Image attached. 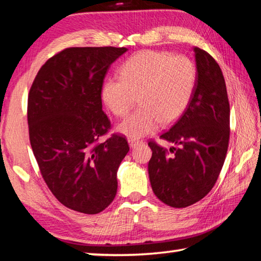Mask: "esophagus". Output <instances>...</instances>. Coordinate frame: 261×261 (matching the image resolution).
Returning <instances> with one entry per match:
<instances>
[{"label": "esophagus", "instance_id": "34e87169", "mask_svg": "<svg viewBox=\"0 0 261 261\" xmlns=\"http://www.w3.org/2000/svg\"><path fill=\"white\" fill-rule=\"evenodd\" d=\"M127 141H129V145H130L131 147H136L137 145H139V144L143 143V140L137 139V138H129V139H127Z\"/></svg>", "mask_w": 261, "mask_h": 261}]
</instances>
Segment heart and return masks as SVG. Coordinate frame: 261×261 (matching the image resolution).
<instances>
[{
	"label": "heart",
	"mask_w": 261,
	"mask_h": 261,
	"mask_svg": "<svg viewBox=\"0 0 261 261\" xmlns=\"http://www.w3.org/2000/svg\"><path fill=\"white\" fill-rule=\"evenodd\" d=\"M197 83L194 62L185 55L144 50L132 55L120 68V78L102 87L106 106L124 117L138 98L140 108L117 126L129 138H140L168 125L184 113Z\"/></svg>",
	"instance_id": "b5f03b06"
}]
</instances>
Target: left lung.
<instances>
[{
	"mask_svg": "<svg viewBox=\"0 0 261 261\" xmlns=\"http://www.w3.org/2000/svg\"><path fill=\"white\" fill-rule=\"evenodd\" d=\"M197 83L191 100L170 130L160 136L173 143L148 141V175L153 192L166 205L183 208L201 200L218 180L230 136L226 82L208 53L194 47Z\"/></svg>",
	"mask_w": 261,
	"mask_h": 261,
	"instance_id": "8db88e82",
	"label": "left lung"
}]
</instances>
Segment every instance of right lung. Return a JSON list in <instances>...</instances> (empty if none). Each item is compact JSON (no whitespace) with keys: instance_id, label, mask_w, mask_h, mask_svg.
Returning <instances> with one entry per match:
<instances>
[{"instance_id":"1","label":"right lung","mask_w":261,"mask_h":261,"mask_svg":"<svg viewBox=\"0 0 261 261\" xmlns=\"http://www.w3.org/2000/svg\"><path fill=\"white\" fill-rule=\"evenodd\" d=\"M124 47H71L39 70L28 99L30 143L47 187L62 205L98 214L114 200L129 144L102 110L103 79Z\"/></svg>"}]
</instances>
